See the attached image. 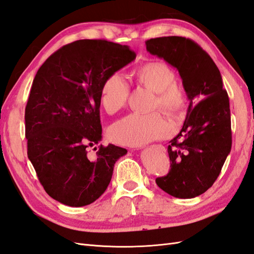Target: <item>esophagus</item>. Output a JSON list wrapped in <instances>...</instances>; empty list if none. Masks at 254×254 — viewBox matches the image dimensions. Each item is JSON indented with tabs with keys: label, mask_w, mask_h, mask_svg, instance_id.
<instances>
[{
	"label": "esophagus",
	"mask_w": 254,
	"mask_h": 254,
	"mask_svg": "<svg viewBox=\"0 0 254 254\" xmlns=\"http://www.w3.org/2000/svg\"><path fill=\"white\" fill-rule=\"evenodd\" d=\"M157 146H158V147H159V148H160V149H163V148H164V147H163V146H162V145H157Z\"/></svg>",
	"instance_id": "obj_1"
}]
</instances>
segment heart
Instances as JSON below:
<instances>
[{
	"mask_svg": "<svg viewBox=\"0 0 254 254\" xmlns=\"http://www.w3.org/2000/svg\"><path fill=\"white\" fill-rule=\"evenodd\" d=\"M135 81L156 92L153 108L165 111L171 117H178L187 105V95L176 84L173 68L161 61H150L133 73ZM129 95V84L122 74L115 72L107 77L101 88L99 101L106 112L113 114L125 106ZM171 124L162 113H131L119 120L109 129L114 142L126 146H141L166 136Z\"/></svg>",
	"mask_w": 254,
	"mask_h": 254,
	"instance_id": "heart-1",
	"label": "heart"
}]
</instances>
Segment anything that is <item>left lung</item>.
I'll return each mask as SVG.
<instances>
[{
  "instance_id": "obj_1",
  "label": "left lung",
  "mask_w": 254,
  "mask_h": 254,
  "mask_svg": "<svg viewBox=\"0 0 254 254\" xmlns=\"http://www.w3.org/2000/svg\"><path fill=\"white\" fill-rule=\"evenodd\" d=\"M147 51L178 70L190 105L180 132L168 145L171 170L157 186L177 198H194L209 190L231 151L229 96L217 65L189 38L159 37L145 42Z\"/></svg>"
}]
</instances>
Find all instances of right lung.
I'll return each mask as SVG.
<instances>
[{
  "label": "right lung",
  "mask_w": 254,
  "mask_h": 254,
  "mask_svg": "<svg viewBox=\"0 0 254 254\" xmlns=\"http://www.w3.org/2000/svg\"><path fill=\"white\" fill-rule=\"evenodd\" d=\"M127 45L99 39L64 45L38 70L25 108L27 156L45 191L70 206L94 202L127 153L102 140L104 80L135 59Z\"/></svg>",
  "instance_id": "1"
}]
</instances>
